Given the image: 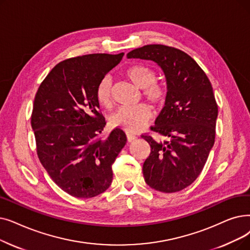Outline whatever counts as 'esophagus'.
<instances>
[{"mask_svg":"<svg viewBox=\"0 0 250 250\" xmlns=\"http://www.w3.org/2000/svg\"><path fill=\"white\" fill-rule=\"evenodd\" d=\"M126 138H127V141L128 142H132V141L136 140L137 139V136L131 132H126Z\"/></svg>","mask_w":250,"mask_h":250,"instance_id":"1","label":"esophagus"}]
</instances>
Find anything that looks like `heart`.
I'll return each mask as SVG.
<instances>
[{
    "label": "heart",
    "mask_w": 250,
    "mask_h": 250,
    "mask_svg": "<svg viewBox=\"0 0 250 250\" xmlns=\"http://www.w3.org/2000/svg\"><path fill=\"white\" fill-rule=\"evenodd\" d=\"M125 77L139 89H142L143 98L153 107L164 104L167 97L166 86L156 82V71L147 65H134L125 71ZM96 99L103 107L112 105V81L110 77H104L96 88ZM152 117L149 107L145 104L122 107L111 116V124L126 129L137 132L148 124Z\"/></svg>",
    "instance_id": "1"
}]
</instances>
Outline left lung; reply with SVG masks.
I'll return each mask as SVG.
<instances>
[{
  "instance_id": "obj_1",
  "label": "left lung",
  "mask_w": 250,
  "mask_h": 250,
  "mask_svg": "<svg viewBox=\"0 0 250 250\" xmlns=\"http://www.w3.org/2000/svg\"><path fill=\"white\" fill-rule=\"evenodd\" d=\"M126 56L156 62L167 83L166 105L151 131L169 140L142 135L151 148L145 182L160 192L181 191L198 178L214 144L218 104L211 83L196 61L173 47L147 45Z\"/></svg>"
}]
</instances>
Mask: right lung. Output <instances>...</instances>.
Listing matches in <instances>:
<instances>
[{
    "instance_id": "obj_1",
    "label": "right lung",
    "mask_w": 250,
    "mask_h": 250,
    "mask_svg": "<svg viewBox=\"0 0 250 250\" xmlns=\"http://www.w3.org/2000/svg\"><path fill=\"white\" fill-rule=\"evenodd\" d=\"M125 54H89L59 62L40 84L31 113L37 153L64 192L92 198L112 182V165L126 143L122 128L100 137L105 118L96 99L97 84Z\"/></svg>"
}]
</instances>
